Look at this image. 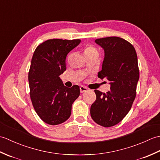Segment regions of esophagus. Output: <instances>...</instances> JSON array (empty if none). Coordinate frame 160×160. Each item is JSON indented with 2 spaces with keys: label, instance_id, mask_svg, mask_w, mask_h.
<instances>
[{
  "label": "esophagus",
  "instance_id": "1",
  "mask_svg": "<svg viewBox=\"0 0 160 160\" xmlns=\"http://www.w3.org/2000/svg\"><path fill=\"white\" fill-rule=\"evenodd\" d=\"M80 92L81 93H84V92H86L87 91H88V89L87 87H84V86H81L80 87Z\"/></svg>",
  "mask_w": 160,
  "mask_h": 160
}]
</instances>
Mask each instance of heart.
<instances>
[{"instance_id": "b5f03b06", "label": "heart", "mask_w": 160, "mask_h": 160, "mask_svg": "<svg viewBox=\"0 0 160 160\" xmlns=\"http://www.w3.org/2000/svg\"><path fill=\"white\" fill-rule=\"evenodd\" d=\"M97 52V50L93 47H87L84 50V53L85 52Z\"/></svg>"}]
</instances>
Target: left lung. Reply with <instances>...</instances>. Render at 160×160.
Listing matches in <instances>:
<instances>
[{
	"label": "left lung",
	"mask_w": 160,
	"mask_h": 160,
	"mask_svg": "<svg viewBox=\"0 0 160 160\" xmlns=\"http://www.w3.org/2000/svg\"><path fill=\"white\" fill-rule=\"evenodd\" d=\"M95 42L104 49L102 70L98 76L109 82L111 90L102 93L95 90L96 100L91 106V116L104 127L118 124L130 111L136 96L140 78L138 56L130 42L112 36L96 39Z\"/></svg>",
	"instance_id": "1"
}]
</instances>
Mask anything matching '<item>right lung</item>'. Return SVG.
<instances>
[{
    "instance_id": "1",
    "label": "right lung",
    "mask_w": 160,
    "mask_h": 160,
    "mask_svg": "<svg viewBox=\"0 0 160 160\" xmlns=\"http://www.w3.org/2000/svg\"><path fill=\"white\" fill-rule=\"evenodd\" d=\"M81 40L51 39L37 47L29 72L30 96L33 108L45 123L58 125L67 120L71 106L80 96V87L64 85L59 77L66 70L67 54Z\"/></svg>"
}]
</instances>
